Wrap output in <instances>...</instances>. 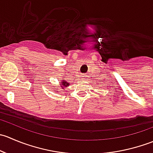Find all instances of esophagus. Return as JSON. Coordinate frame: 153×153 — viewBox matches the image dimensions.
I'll return each instance as SVG.
<instances>
[{"label":"esophagus","instance_id":"obj_1","mask_svg":"<svg viewBox=\"0 0 153 153\" xmlns=\"http://www.w3.org/2000/svg\"><path fill=\"white\" fill-rule=\"evenodd\" d=\"M82 77H83V76H82Z\"/></svg>","mask_w":153,"mask_h":153}]
</instances>
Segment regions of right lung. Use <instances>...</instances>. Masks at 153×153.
<instances>
[{"label":"right lung","mask_w":153,"mask_h":153,"mask_svg":"<svg viewBox=\"0 0 153 153\" xmlns=\"http://www.w3.org/2000/svg\"><path fill=\"white\" fill-rule=\"evenodd\" d=\"M61 84H62L63 86H66V87H67V86H69V84H68V83H67V82H64V81H62V82H61Z\"/></svg>","instance_id":"add662e5"}]
</instances>
